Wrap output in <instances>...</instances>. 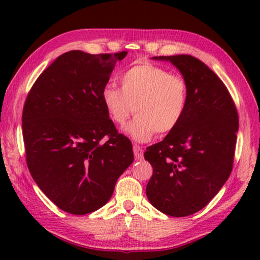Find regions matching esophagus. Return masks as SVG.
Listing matches in <instances>:
<instances>
[{
    "mask_svg": "<svg viewBox=\"0 0 260 260\" xmlns=\"http://www.w3.org/2000/svg\"><path fill=\"white\" fill-rule=\"evenodd\" d=\"M134 154H135V159L136 161H141L143 158V149H142L140 145H134Z\"/></svg>",
    "mask_w": 260,
    "mask_h": 260,
    "instance_id": "1",
    "label": "esophagus"
}]
</instances>
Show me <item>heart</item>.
<instances>
[{
	"label": "heart",
	"mask_w": 260,
	"mask_h": 260,
	"mask_svg": "<svg viewBox=\"0 0 260 260\" xmlns=\"http://www.w3.org/2000/svg\"><path fill=\"white\" fill-rule=\"evenodd\" d=\"M120 83L122 88L105 85L102 102L110 119L117 125H124L135 111L136 118L125 127L131 140L143 143L150 141L156 131L167 135L176 129L188 104L183 78L145 62L127 70Z\"/></svg>",
	"instance_id": "obj_1"
}]
</instances>
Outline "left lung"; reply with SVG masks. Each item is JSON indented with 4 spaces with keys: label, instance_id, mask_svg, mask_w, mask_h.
<instances>
[{
    "label": "left lung",
    "instance_id": "8db88e82",
    "mask_svg": "<svg viewBox=\"0 0 260 260\" xmlns=\"http://www.w3.org/2000/svg\"><path fill=\"white\" fill-rule=\"evenodd\" d=\"M152 59L180 71L188 104L176 129L144 152L154 169L145 193L159 212L187 216L204 208L232 172L238 113L222 81L199 59L184 54Z\"/></svg>",
    "mask_w": 260,
    "mask_h": 260
}]
</instances>
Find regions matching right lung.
Returning <instances> with one entry per match:
<instances>
[{"label": "right lung", "mask_w": 260, "mask_h": 260, "mask_svg": "<svg viewBox=\"0 0 260 260\" xmlns=\"http://www.w3.org/2000/svg\"><path fill=\"white\" fill-rule=\"evenodd\" d=\"M126 54L63 53L40 74L24 103L28 169L46 197L70 214L103 207L134 162L131 142L117 133L102 102L116 62Z\"/></svg>", "instance_id": "1"}]
</instances>
